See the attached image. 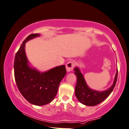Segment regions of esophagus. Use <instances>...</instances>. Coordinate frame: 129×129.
<instances>
[{"label": "esophagus", "mask_w": 129, "mask_h": 129, "mask_svg": "<svg viewBox=\"0 0 129 129\" xmlns=\"http://www.w3.org/2000/svg\"><path fill=\"white\" fill-rule=\"evenodd\" d=\"M74 62L73 61H69L66 64V70L67 72H70L73 69V67H74Z\"/></svg>", "instance_id": "obj_1"}]
</instances>
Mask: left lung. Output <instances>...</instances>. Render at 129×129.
<instances>
[{
	"label": "left lung",
	"instance_id": "8db88e82",
	"mask_svg": "<svg viewBox=\"0 0 129 129\" xmlns=\"http://www.w3.org/2000/svg\"><path fill=\"white\" fill-rule=\"evenodd\" d=\"M74 74L77 77V84L75 88V94L80 103L87 106H94L101 103L112 92L117 82L118 70L117 68L113 84L110 88L103 91L93 90L89 87L80 70L78 67L74 68Z\"/></svg>",
	"mask_w": 129,
	"mask_h": 129
}]
</instances>
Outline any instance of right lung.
Here are the masks:
<instances>
[{
    "mask_svg": "<svg viewBox=\"0 0 129 129\" xmlns=\"http://www.w3.org/2000/svg\"><path fill=\"white\" fill-rule=\"evenodd\" d=\"M40 36L39 33L29 35L18 50L14 60L15 79L19 92L28 102L37 106L45 105L53 101L67 73L64 65L45 72L30 66L25 53V43Z\"/></svg>",
    "mask_w": 129,
    "mask_h": 129,
    "instance_id": "add662e5",
    "label": "right lung"
}]
</instances>
